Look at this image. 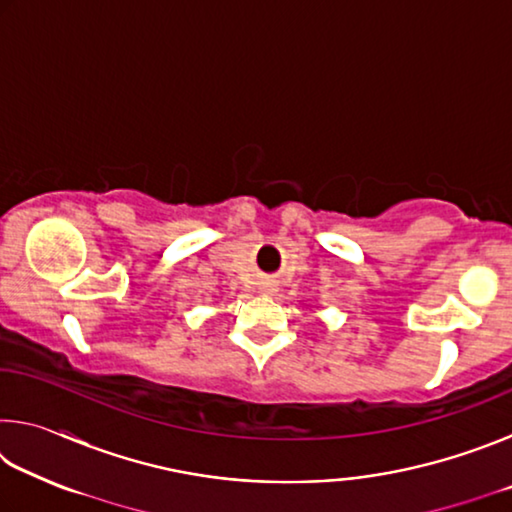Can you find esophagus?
Listing matches in <instances>:
<instances>
[{
	"mask_svg": "<svg viewBox=\"0 0 512 512\" xmlns=\"http://www.w3.org/2000/svg\"><path fill=\"white\" fill-rule=\"evenodd\" d=\"M259 289H262V293H268V296H273V293L277 291V284L275 282H264Z\"/></svg>",
	"mask_w": 512,
	"mask_h": 512,
	"instance_id": "esophagus-1",
	"label": "esophagus"
}]
</instances>
